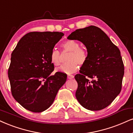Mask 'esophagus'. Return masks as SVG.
I'll use <instances>...</instances> for the list:
<instances>
[{
  "instance_id": "obj_1",
  "label": "esophagus",
  "mask_w": 133,
  "mask_h": 133,
  "mask_svg": "<svg viewBox=\"0 0 133 133\" xmlns=\"http://www.w3.org/2000/svg\"><path fill=\"white\" fill-rule=\"evenodd\" d=\"M74 77V76L73 75H70V74L68 75V78L69 79H73Z\"/></svg>"
}]
</instances>
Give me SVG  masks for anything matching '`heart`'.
<instances>
[{
  "instance_id": "b5f03b06",
  "label": "heart",
  "mask_w": 133,
  "mask_h": 133,
  "mask_svg": "<svg viewBox=\"0 0 133 133\" xmlns=\"http://www.w3.org/2000/svg\"><path fill=\"white\" fill-rule=\"evenodd\" d=\"M63 52H70L66 58L68 62L62 65L57 71L60 72L70 74L79 69V65H83L88 59L87 51L80 48L78 42L74 40L65 41L62 44ZM50 61L54 66H58L62 62L61 53L56 49H53L50 54Z\"/></svg>"
}]
</instances>
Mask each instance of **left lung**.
<instances>
[{"label": "left lung", "instance_id": "obj_1", "mask_svg": "<svg viewBox=\"0 0 133 133\" xmlns=\"http://www.w3.org/2000/svg\"><path fill=\"white\" fill-rule=\"evenodd\" d=\"M85 46L88 59L75 76L77 100L86 109L106 108L119 95L124 76L120 51L105 32L95 26L77 29L68 37Z\"/></svg>", "mask_w": 133, "mask_h": 133}]
</instances>
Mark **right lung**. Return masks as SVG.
<instances>
[{"instance_id":"add662e5","label":"right lung","mask_w":133,"mask_h":133,"mask_svg":"<svg viewBox=\"0 0 133 133\" xmlns=\"http://www.w3.org/2000/svg\"><path fill=\"white\" fill-rule=\"evenodd\" d=\"M64 33L57 31L30 32L18 41L11 54L8 75L15 100L35 113L47 110L65 84L67 75L57 72L50 54Z\"/></svg>"}]
</instances>
